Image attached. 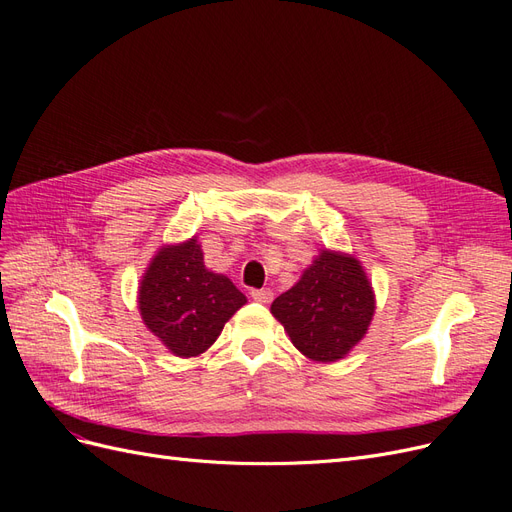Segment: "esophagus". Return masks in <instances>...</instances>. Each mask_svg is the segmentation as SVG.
<instances>
[{
	"label": "esophagus",
	"instance_id": "34e87169",
	"mask_svg": "<svg viewBox=\"0 0 512 512\" xmlns=\"http://www.w3.org/2000/svg\"><path fill=\"white\" fill-rule=\"evenodd\" d=\"M252 299L258 303H271L273 292L269 288H260V290H252Z\"/></svg>",
	"mask_w": 512,
	"mask_h": 512
}]
</instances>
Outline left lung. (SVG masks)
I'll use <instances>...</instances> for the list:
<instances>
[{"label":"left lung","mask_w":512,"mask_h":512,"mask_svg":"<svg viewBox=\"0 0 512 512\" xmlns=\"http://www.w3.org/2000/svg\"><path fill=\"white\" fill-rule=\"evenodd\" d=\"M374 309L376 294L361 262L322 250L301 280L273 301L271 314L307 359L333 363L365 337Z\"/></svg>","instance_id":"obj_1"}]
</instances>
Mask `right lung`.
I'll list each match as a JSON object with an SVG mask.
<instances>
[{
    "label": "right lung",
    "instance_id": "1",
    "mask_svg": "<svg viewBox=\"0 0 512 512\" xmlns=\"http://www.w3.org/2000/svg\"><path fill=\"white\" fill-rule=\"evenodd\" d=\"M245 303V294L226 275L205 267L196 237L162 245L138 286L147 329L181 359L203 354Z\"/></svg>",
    "mask_w": 512,
    "mask_h": 512
}]
</instances>
